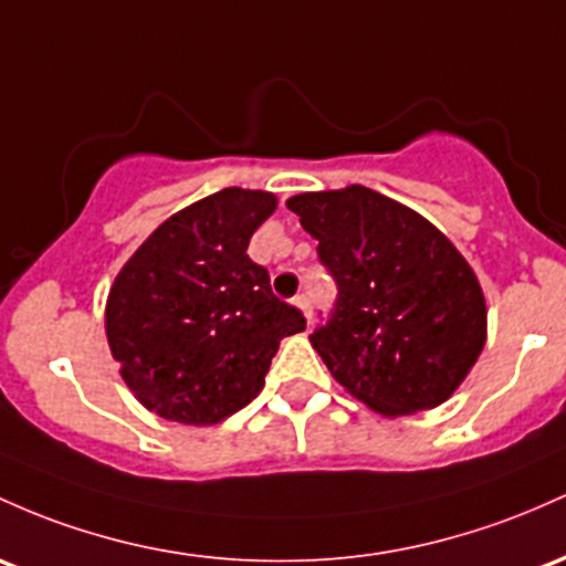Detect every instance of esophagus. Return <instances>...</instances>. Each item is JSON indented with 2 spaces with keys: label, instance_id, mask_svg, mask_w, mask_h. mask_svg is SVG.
I'll return each mask as SVG.
<instances>
[{
  "label": "esophagus",
  "instance_id": "obj_1",
  "mask_svg": "<svg viewBox=\"0 0 566 566\" xmlns=\"http://www.w3.org/2000/svg\"><path fill=\"white\" fill-rule=\"evenodd\" d=\"M295 306L301 308L303 316H306V322H308V325H312V301H308L306 295H297L295 297Z\"/></svg>",
  "mask_w": 566,
  "mask_h": 566
}]
</instances>
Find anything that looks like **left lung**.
<instances>
[{
  "label": "left lung",
  "instance_id": "8db88e82",
  "mask_svg": "<svg viewBox=\"0 0 566 566\" xmlns=\"http://www.w3.org/2000/svg\"><path fill=\"white\" fill-rule=\"evenodd\" d=\"M338 284L308 335L335 381L384 416L440 406L486 344V301L468 260L430 220L381 192H301L287 201Z\"/></svg>",
  "mask_w": 566,
  "mask_h": 566
}]
</instances>
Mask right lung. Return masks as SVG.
<instances>
[{"label": "right lung", "mask_w": 566, "mask_h": 566, "mask_svg": "<svg viewBox=\"0 0 566 566\" xmlns=\"http://www.w3.org/2000/svg\"><path fill=\"white\" fill-rule=\"evenodd\" d=\"M276 209L226 188L171 214L115 276L104 327L136 400L160 419L217 424L260 395L284 335L306 319L252 263V233Z\"/></svg>", "instance_id": "right-lung-1"}]
</instances>
